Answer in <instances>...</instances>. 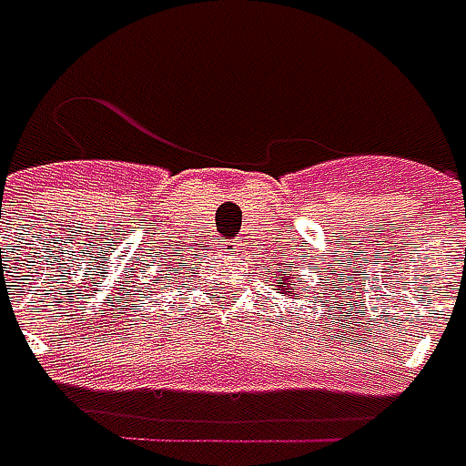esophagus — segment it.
Returning a JSON list of instances; mask_svg holds the SVG:
<instances>
[{
	"mask_svg": "<svg viewBox=\"0 0 466 466\" xmlns=\"http://www.w3.org/2000/svg\"><path fill=\"white\" fill-rule=\"evenodd\" d=\"M219 245L227 255H239L242 252V242H237V239H221Z\"/></svg>",
	"mask_w": 466,
	"mask_h": 466,
	"instance_id": "obj_1",
	"label": "esophagus"
}]
</instances>
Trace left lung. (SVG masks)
<instances>
[{"instance_id": "1", "label": "left lung", "mask_w": 466, "mask_h": 466, "mask_svg": "<svg viewBox=\"0 0 466 466\" xmlns=\"http://www.w3.org/2000/svg\"><path fill=\"white\" fill-rule=\"evenodd\" d=\"M290 286H293V283H290V280H288V278H286V283H283V288H286V293H293V288H290Z\"/></svg>"}]
</instances>
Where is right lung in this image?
<instances>
[{
  "instance_id": "add662e5",
  "label": "right lung",
  "mask_w": 466,
  "mask_h": 466,
  "mask_svg": "<svg viewBox=\"0 0 466 466\" xmlns=\"http://www.w3.org/2000/svg\"><path fill=\"white\" fill-rule=\"evenodd\" d=\"M178 265H183V262H178ZM178 265H176V268H173V270H178Z\"/></svg>"
}]
</instances>
